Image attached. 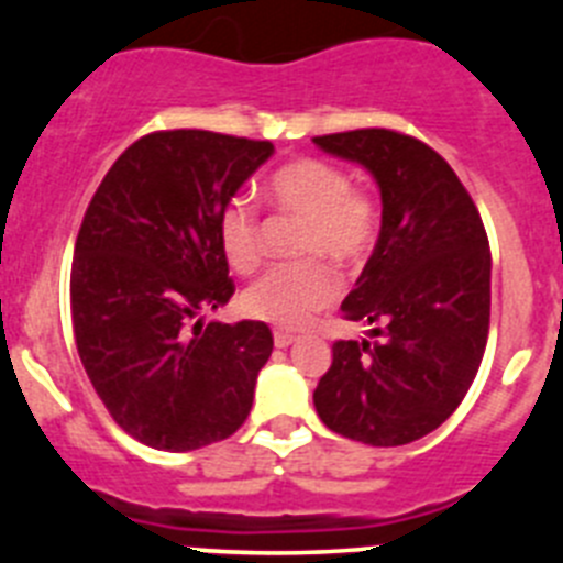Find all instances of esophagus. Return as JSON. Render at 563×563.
Listing matches in <instances>:
<instances>
[{"label":"esophagus","instance_id":"obj_1","mask_svg":"<svg viewBox=\"0 0 563 563\" xmlns=\"http://www.w3.org/2000/svg\"><path fill=\"white\" fill-rule=\"evenodd\" d=\"M273 343H276L278 350H287V346L296 343V335H290V332H273Z\"/></svg>","mask_w":563,"mask_h":563}]
</instances>
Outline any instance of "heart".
Segmentation results:
<instances>
[{
    "label": "heart",
    "mask_w": 563,
    "mask_h": 563,
    "mask_svg": "<svg viewBox=\"0 0 563 563\" xmlns=\"http://www.w3.org/2000/svg\"><path fill=\"white\" fill-rule=\"evenodd\" d=\"M267 197L282 213L305 220L298 253L327 256L338 267H357L377 242L380 213L366 191L352 188L350 174L327 161H296L276 168L267 180ZM220 247L236 273H253L265 258L262 220L247 197L222 206ZM338 296V276L324 258H301L267 271L242 292V310L256 321L296 330Z\"/></svg>",
    "instance_id": "1"
}]
</instances>
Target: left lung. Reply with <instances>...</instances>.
<instances>
[{
	"label": "left lung",
	"mask_w": 563,
	"mask_h": 563,
	"mask_svg": "<svg viewBox=\"0 0 563 563\" xmlns=\"http://www.w3.org/2000/svg\"><path fill=\"white\" fill-rule=\"evenodd\" d=\"M380 188V236L343 318L375 341H335L318 380L327 429L366 445H406L449 420L467 395L490 327V247L454 168L391 129L312 137Z\"/></svg>",
	"instance_id": "left-lung-1"
}]
</instances>
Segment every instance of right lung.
I'll use <instances>...</instances> for the list:
<instances>
[{"mask_svg":"<svg viewBox=\"0 0 563 563\" xmlns=\"http://www.w3.org/2000/svg\"><path fill=\"white\" fill-rule=\"evenodd\" d=\"M271 141L168 129L114 161L69 273L76 346L112 420L157 451H194L247 420L273 352L265 321L206 324L233 296L217 220Z\"/></svg>","mask_w":563,"mask_h":563,"instance_id":"1","label":"right lung"}]
</instances>
